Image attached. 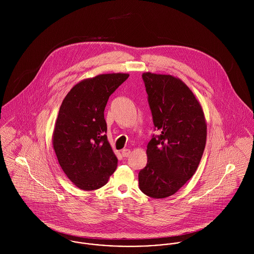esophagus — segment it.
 Listing matches in <instances>:
<instances>
[{
    "label": "esophagus",
    "mask_w": 254,
    "mask_h": 254,
    "mask_svg": "<svg viewBox=\"0 0 254 254\" xmlns=\"http://www.w3.org/2000/svg\"><path fill=\"white\" fill-rule=\"evenodd\" d=\"M121 152H122V155H123L124 157H127V156H129V155H130L131 150H130L129 148H123Z\"/></svg>",
    "instance_id": "obj_1"
}]
</instances>
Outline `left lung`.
<instances>
[{
  "label": "left lung",
  "mask_w": 254,
  "mask_h": 254,
  "mask_svg": "<svg viewBox=\"0 0 254 254\" xmlns=\"http://www.w3.org/2000/svg\"><path fill=\"white\" fill-rule=\"evenodd\" d=\"M142 76L153 124L160 134L147 144V163L139 172V187L150 197L165 198L195 173L207 125L200 103L180 78L151 72Z\"/></svg>",
  "instance_id": "left-lung-1"
}]
</instances>
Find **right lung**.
<instances>
[{
	"instance_id": "1",
	"label": "right lung",
	"mask_w": 254,
	"mask_h": 254,
	"mask_svg": "<svg viewBox=\"0 0 254 254\" xmlns=\"http://www.w3.org/2000/svg\"><path fill=\"white\" fill-rule=\"evenodd\" d=\"M128 77V73H108L84 79L63 101L53 146L62 169L81 190L102 188L117 167L104 111L109 96Z\"/></svg>"
}]
</instances>
